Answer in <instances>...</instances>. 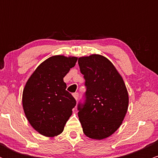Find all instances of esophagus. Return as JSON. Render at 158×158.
Wrapping results in <instances>:
<instances>
[{
	"label": "esophagus",
	"instance_id": "esophagus-1",
	"mask_svg": "<svg viewBox=\"0 0 158 158\" xmlns=\"http://www.w3.org/2000/svg\"><path fill=\"white\" fill-rule=\"evenodd\" d=\"M73 96L74 99H76V100H77V101L78 98H79V94H78V93H74V94H73Z\"/></svg>",
	"mask_w": 158,
	"mask_h": 158
}]
</instances>
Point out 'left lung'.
I'll return each instance as SVG.
<instances>
[{"instance_id": "1", "label": "left lung", "mask_w": 158, "mask_h": 158, "mask_svg": "<svg viewBox=\"0 0 158 158\" xmlns=\"http://www.w3.org/2000/svg\"><path fill=\"white\" fill-rule=\"evenodd\" d=\"M78 64L87 88L85 102L78 106L83 132L91 139H106L119 128L128 110L126 85L114 65L105 56H82L79 58Z\"/></svg>"}]
</instances>
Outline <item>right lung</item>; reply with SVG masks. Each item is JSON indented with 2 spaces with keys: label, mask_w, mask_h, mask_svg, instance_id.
<instances>
[{
  "label": "right lung",
  "mask_w": 158,
  "mask_h": 158,
  "mask_svg": "<svg viewBox=\"0 0 158 158\" xmlns=\"http://www.w3.org/2000/svg\"><path fill=\"white\" fill-rule=\"evenodd\" d=\"M77 59L61 55L48 58L38 66L23 88L25 116L32 128L45 137L60 135L77 104L66 90L63 78Z\"/></svg>",
  "instance_id": "1"
}]
</instances>
